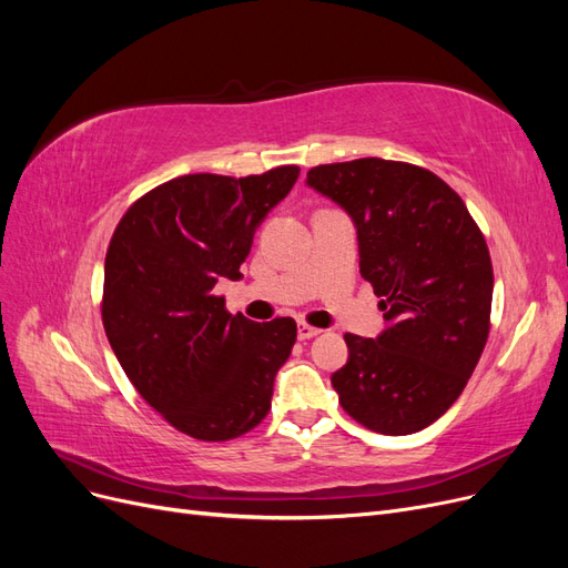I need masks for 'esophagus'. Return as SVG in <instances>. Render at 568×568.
Segmentation results:
<instances>
[{
	"instance_id": "obj_1",
	"label": "esophagus",
	"mask_w": 568,
	"mask_h": 568,
	"mask_svg": "<svg viewBox=\"0 0 568 568\" xmlns=\"http://www.w3.org/2000/svg\"><path fill=\"white\" fill-rule=\"evenodd\" d=\"M320 334H322V332L317 329V326H311V324H305V322L298 324V338H301V341L315 338V336H320Z\"/></svg>"
}]
</instances>
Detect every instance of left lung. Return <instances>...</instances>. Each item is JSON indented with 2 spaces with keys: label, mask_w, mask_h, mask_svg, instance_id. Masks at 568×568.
I'll use <instances>...</instances> for the list:
<instances>
[{
  "label": "left lung",
  "mask_w": 568,
  "mask_h": 568,
  "mask_svg": "<svg viewBox=\"0 0 568 568\" xmlns=\"http://www.w3.org/2000/svg\"><path fill=\"white\" fill-rule=\"evenodd\" d=\"M305 182L353 217L359 274L388 322L376 338L343 336L338 403L369 432H422L459 398L486 348V239L457 192L419 165L357 159L317 165Z\"/></svg>",
  "instance_id": "1"
}]
</instances>
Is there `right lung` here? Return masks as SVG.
I'll list each match as a JSON object with an SVG mask.
<instances>
[{
  "instance_id": "obj_1",
  "label": "right lung",
  "mask_w": 568,
  "mask_h": 568,
  "mask_svg": "<svg viewBox=\"0 0 568 568\" xmlns=\"http://www.w3.org/2000/svg\"><path fill=\"white\" fill-rule=\"evenodd\" d=\"M301 168L263 175H182L120 217L104 265L101 320L136 393L199 440L244 436L265 419L296 322L230 315L213 288L239 280L253 234Z\"/></svg>"
}]
</instances>
